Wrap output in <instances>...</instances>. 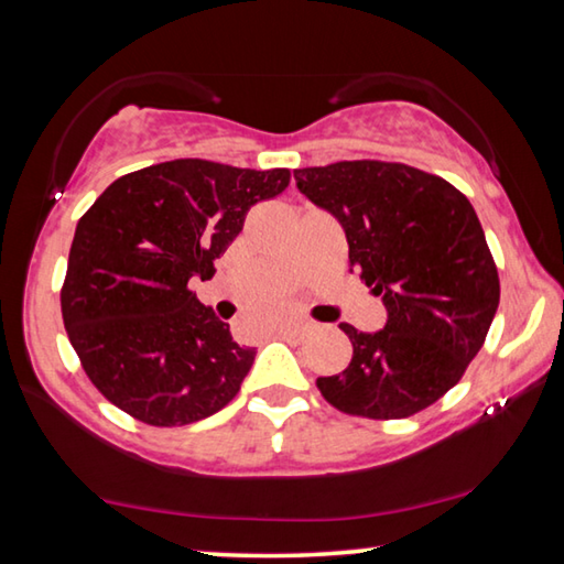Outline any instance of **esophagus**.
Wrapping results in <instances>:
<instances>
[{"mask_svg": "<svg viewBox=\"0 0 564 564\" xmlns=\"http://www.w3.org/2000/svg\"><path fill=\"white\" fill-rule=\"evenodd\" d=\"M305 336H308V326L305 323H293V326L281 328V338L289 343H301Z\"/></svg>", "mask_w": 564, "mask_h": 564, "instance_id": "esophagus-1", "label": "esophagus"}]
</instances>
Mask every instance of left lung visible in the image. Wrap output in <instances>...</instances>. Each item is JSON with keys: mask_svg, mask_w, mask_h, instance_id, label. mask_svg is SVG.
I'll list each match as a JSON object with an SVG mask.
<instances>
[{"mask_svg": "<svg viewBox=\"0 0 564 564\" xmlns=\"http://www.w3.org/2000/svg\"><path fill=\"white\" fill-rule=\"evenodd\" d=\"M295 186L338 218L350 271L383 299V330L340 323L352 358L318 378L348 415L410 417L463 378L500 303V279L473 204L445 178L393 161L295 169Z\"/></svg>", "mask_w": 564, "mask_h": 564, "instance_id": "1", "label": "left lung"}]
</instances>
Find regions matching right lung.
I'll return each instance as SVG.
<instances>
[{
  "label": "right lung",
  "mask_w": 564,
  "mask_h": 564,
  "mask_svg": "<svg viewBox=\"0 0 564 564\" xmlns=\"http://www.w3.org/2000/svg\"><path fill=\"white\" fill-rule=\"evenodd\" d=\"M289 169L176 159L121 176L76 224L62 316L99 393L147 425L174 427L231 403L256 348L238 346L188 289L241 234L248 208L279 196Z\"/></svg>",
  "instance_id": "add662e5"
}]
</instances>
